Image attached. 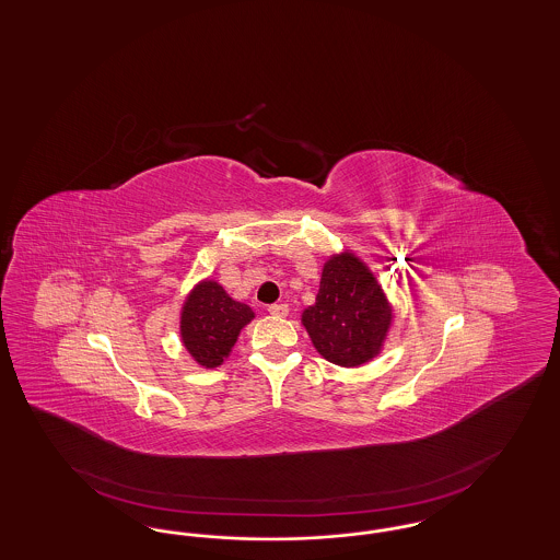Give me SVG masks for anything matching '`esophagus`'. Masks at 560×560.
<instances>
[{
  "label": "esophagus",
  "instance_id": "34e87169",
  "mask_svg": "<svg viewBox=\"0 0 560 560\" xmlns=\"http://www.w3.org/2000/svg\"><path fill=\"white\" fill-rule=\"evenodd\" d=\"M269 312L272 316H288L290 306L288 304H270Z\"/></svg>",
  "mask_w": 560,
  "mask_h": 560
}]
</instances>
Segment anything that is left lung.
Here are the masks:
<instances>
[{
    "mask_svg": "<svg viewBox=\"0 0 560 560\" xmlns=\"http://www.w3.org/2000/svg\"><path fill=\"white\" fill-rule=\"evenodd\" d=\"M390 318L376 277L349 252L328 258L316 304L302 314L316 351L346 368L362 366L381 351Z\"/></svg>",
    "mask_w": 560,
    "mask_h": 560,
    "instance_id": "8db88e82",
    "label": "left lung"
}]
</instances>
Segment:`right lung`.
Instances as JSON below:
<instances>
[{
    "label": "right lung",
    "mask_w": 560,
    "mask_h": 560,
    "mask_svg": "<svg viewBox=\"0 0 560 560\" xmlns=\"http://www.w3.org/2000/svg\"><path fill=\"white\" fill-rule=\"evenodd\" d=\"M252 318L250 306L232 300L217 281H202L182 308V341L200 366H221Z\"/></svg>",
    "instance_id": "obj_1"
}]
</instances>
